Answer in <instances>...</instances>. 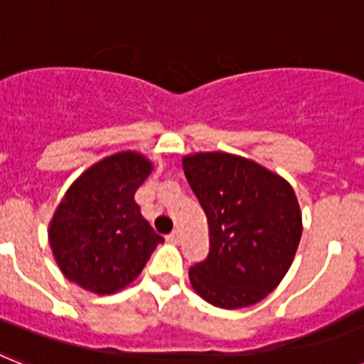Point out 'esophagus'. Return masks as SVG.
I'll return each mask as SVG.
<instances>
[{
	"label": "esophagus",
	"mask_w": 364,
	"mask_h": 364,
	"mask_svg": "<svg viewBox=\"0 0 364 364\" xmlns=\"http://www.w3.org/2000/svg\"><path fill=\"white\" fill-rule=\"evenodd\" d=\"M168 241H170V243H173V245L179 243V241H181V232H179V230H173V232L168 235Z\"/></svg>",
	"instance_id": "1"
}]
</instances>
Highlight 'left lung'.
<instances>
[{"label":"left lung","instance_id":"left-lung-1","mask_svg":"<svg viewBox=\"0 0 364 364\" xmlns=\"http://www.w3.org/2000/svg\"><path fill=\"white\" fill-rule=\"evenodd\" d=\"M183 170L209 224V254L188 279L218 309H243L267 297L288 273L303 220L286 179L230 153H194Z\"/></svg>","mask_w":364,"mask_h":364}]
</instances>
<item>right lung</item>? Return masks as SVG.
Returning <instances> with one entry per match:
<instances>
[{"label":"right lung","instance_id":"obj_1","mask_svg":"<svg viewBox=\"0 0 364 364\" xmlns=\"http://www.w3.org/2000/svg\"><path fill=\"white\" fill-rule=\"evenodd\" d=\"M151 170L140 153H115L87 168L65 192L50 220L48 241L70 282L97 295L115 294L164 243L134 202Z\"/></svg>","mask_w":364,"mask_h":364}]
</instances>
